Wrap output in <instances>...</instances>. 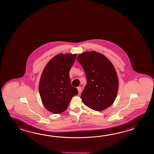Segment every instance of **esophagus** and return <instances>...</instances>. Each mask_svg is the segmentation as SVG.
Masks as SVG:
<instances>
[{
    "mask_svg": "<svg viewBox=\"0 0 154 154\" xmlns=\"http://www.w3.org/2000/svg\"><path fill=\"white\" fill-rule=\"evenodd\" d=\"M77 89H78V90L79 94H80V92L82 91V88H81V87H80V86L78 87Z\"/></svg>",
    "mask_w": 154,
    "mask_h": 154,
    "instance_id": "1",
    "label": "esophagus"
}]
</instances>
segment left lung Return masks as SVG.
<instances>
[{"label":"left lung","mask_w":154,"mask_h":154,"mask_svg":"<svg viewBox=\"0 0 154 154\" xmlns=\"http://www.w3.org/2000/svg\"><path fill=\"white\" fill-rule=\"evenodd\" d=\"M77 60L84 70L88 81L80 96L82 102L97 111L110 107L116 98L119 87L118 75L111 62L95 51L81 53Z\"/></svg>","instance_id":"left-lung-1"}]
</instances>
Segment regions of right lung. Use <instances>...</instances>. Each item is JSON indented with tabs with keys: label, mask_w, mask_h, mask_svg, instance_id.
Returning a JSON list of instances; mask_svg holds the SVG:
<instances>
[{
	"label": "right lung",
	"mask_w": 154,
	"mask_h": 154,
	"mask_svg": "<svg viewBox=\"0 0 154 154\" xmlns=\"http://www.w3.org/2000/svg\"><path fill=\"white\" fill-rule=\"evenodd\" d=\"M76 54H59L51 59L43 70L39 80V95L47 110L54 114L65 111L77 88L71 85L69 71Z\"/></svg>",
	"instance_id": "obj_1"
}]
</instances>
